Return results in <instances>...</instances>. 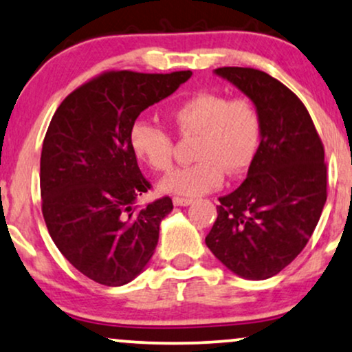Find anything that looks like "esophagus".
Listing matches in <instances>:
<instances>
[{
  "mask_svg": "<svg viewBox=\"0 0 352 352\" xmlns=\"http://www.w3.org/2000/svg\"><path fill=\"white\" fill-rule=\"evenodd\" d=\"M173 205L175 206H188L192 205V200H188V198H182V197H173Z\"/></svg>",
  "mask_w": 352,
  "mask_h": 352,
  "instance_id": "34e87169",
  "label": "esophagus"
}]
</instances>
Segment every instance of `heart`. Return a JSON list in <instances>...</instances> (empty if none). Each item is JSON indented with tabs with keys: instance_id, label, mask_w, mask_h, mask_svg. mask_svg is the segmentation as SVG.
<instances>
[{
	"instance_id": "heart-1",
	"label": "heart",
	"mask_w": 352,
	"mask_h": 352,
	"mask_svg": "<svg viewBox=\"0 0 352 352\" xmlns=\"http://www.w3.org/2000/svg\"><path fill=\"white\" fill-rule=\"evenodd\" d=\"M182 135H198L197 164L179 167L160 182V190L182 197H200L218 188L223 170L244 172L256 157L261 142V118L245 98L230 100L223 93H198L170 111ZM131 149L155 172L172 165L173 141L167 131L149 121L134 122L129 133Z\"/></svg>"
}]
</instances>
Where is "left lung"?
Instances as JSON below:
<instances>
[{"label":"left lung","instance_id":"obj_1","mask_svg":"<svg viewBox=\"0 0 352 352\" xmlns=\"http://www.w3.org/2000/svg\"><path fill=\"white\" fill-rule=\"evenodd\" d=\"M214 74L254 103L261 144L245 180L219 198L205 243L231 272L264 280L303 251L318 224L326 203L324 149L310 113L278 80L244 67Z\"/></svg>","mask_w":352,"mask_h":352}]
</instances>
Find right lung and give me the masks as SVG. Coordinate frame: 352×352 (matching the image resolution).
<instances>
[{
  "mask_svg": "<svg viewBox=\"0 0 352 352\" xmlns=\"http://www.w3.org/2000/svg\"><path fill=\"white\" fill-rule=\"evenodd\" d=\"M192 72H107L72 91L50 121L41 154L42 214L67 261L91 280L120 287L149 264L168 197L135 211L151 188L131 149L144 109L170 96Z\"/></svg>",
  "mask_w": 352,
  "mask_h": 352,
  "instance_id": "1",
  "label": "right lung"
}]
</instances>
